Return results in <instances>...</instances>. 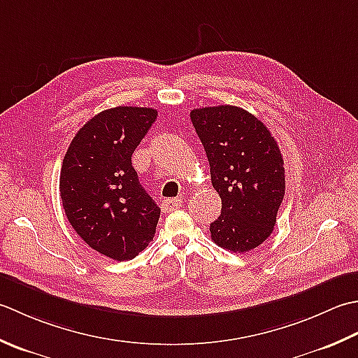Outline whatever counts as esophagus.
Returning <instances> with one entry per match:
<instances>
[{
  "label": "esophagus",
  "mask_w": 358,
  "mask_h": 358,
  "mask_svg": "<svg viewBox=\"0 0 358 358\" xmlns=\"http://www.w3.org/2000/svg\"><path fill=\"white\" fill-rule=\"evenodd\" d=\"M182 206V202L179 198H170V199H164L162 202V211L164 213H169V211L176 210Z\"/></svg>",
  "instance_id": "1"
}]
</instances>
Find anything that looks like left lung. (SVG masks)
I'll return each instance as SVG.
<instances>
[{"instance_id":"left-lung-1","label":"left lung","mask_w":358,"mask_h":358,"mask_svg":"<svg viewBox=\"0 0 358 358\" xmlns=\"http://www.w3.org/2000/svg\"><path fill=\"white\" fill-rule=\"evenodd\" d=\"M189 117L222 201L221 216L210 224L211 239L225 250L249 252L271 236L286 192L278 143L264 123L243 108H198Z\"/></svg>"}]
</instances>
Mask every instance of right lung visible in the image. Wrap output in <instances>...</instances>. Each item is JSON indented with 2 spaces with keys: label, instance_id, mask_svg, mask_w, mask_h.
Returning a JSON list of instances; mask_svg holds the SVG:
<instances>
[{
  "label": "right lung",
  "instance_id": "right-lung-1",
  "mask_svg": "<svg viewBox=\"0 0 358 358\" xmlns=\"http://www.w3.org/2000/svg\"><path fill=\"white\" fill-rule=\"evenodd\" d=\"M157 119L152 108L115 106L86 122L72 138L60 173V196L72 229L115 261L134 258L156 233L160 208L131 164Z\"/></svg>",
  "mask_w": 358,
  "mask_h": 358
}]
</instances>
